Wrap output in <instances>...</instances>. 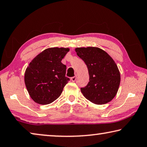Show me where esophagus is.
<instances>
[{
  "mask_svg": "<svg viewBox=\"0 0 147 147\" xmlns=\"http://www.w3.org/2000/svg\"><path fill=\"white\" fill-rule=\"evenodd\" d=\"M71 81H73V82H75V81H76V79H77V76L72 77V78H71Z\"/></svg>",
  "mask_w": 147,
  "mask_h": 147,
  "instance_id": "34e87169",
  "label": "esophagus"
}]
</instances>
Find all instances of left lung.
I'll use <instances>...</instances> for the list:
<instances>
[{
    "label": "left lung",
    "mask_w": 147,
    "mask_h": 147,
    "mask_svg": "<svg viewBox=\"0 0 147 147\" xmlns=\"http://www.w3.org/2000/svg\"><path fill=\"white\" fill-rule=\"evenodd\" d=\"M76 52L85 62L89 74V82L81 88L83 96L98 105L111 102L116 96L121 82L119 68L113 59L98 47H78Z\"/></svg>",
    "instance_id": "1"
}]
</instances>
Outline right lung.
Instances as JSON below:
<instances>
[{
  "instance_id": "1",
  "label": "right lung",
  "mask_w": 147,
  "mask_h": 147,
  "mask_svg": "<svg viewBox=\"0 0 147 147\" xmlns=\"http://www.w3.org/2000/svg\"><path fill=\"white\" fill-rule=\"evenodd\" d=\"M68 48L45 49L30 62L25 83L31 98L42 105L49 104L61 96L69 79L65 76L66 66L61 62Z\"/></svg>"
}]
</instances>
